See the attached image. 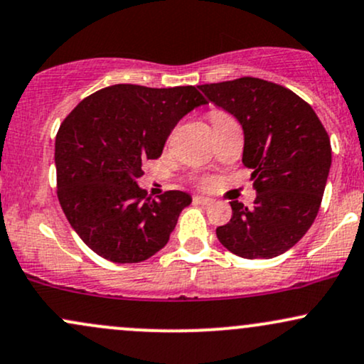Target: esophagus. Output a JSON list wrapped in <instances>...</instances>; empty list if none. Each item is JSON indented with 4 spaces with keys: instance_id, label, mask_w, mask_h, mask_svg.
<instances>
[{
    "instance_id": "1",
    "label": "esophagus",
    "mask_w": 364,
    "mask_h": 364,
    "mask_svg": "<svg viewBox=\"0 0 364 364\" xmlns=\"http://www.w3.org/2000/svg\"><path fill=\"white\" fill-rule=\"evenodd\" d=\"M195 202H196V203H200V205H210V203L214 202V200H212V198H208V196L196 195V196H195Z\"/></svg>"
}]
</instances>
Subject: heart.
<instances>
[{"instance_id": "heart-1", "label": "heart", "mask_w": 364, "mask_h": 364, "mask_svg": "<svg viewBox=\"0 0 364 364\" xmlns=\"http://www.w3.org/2000/svg\"><path fill=\"white\" fill-rule=\"evenodd\" d=\"M225 114H223V112H219V111H214V112H210V121H215V119H220V118H224Z\"/></svg>"}]
</instances>
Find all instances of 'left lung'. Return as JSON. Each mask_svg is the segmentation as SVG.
I'll use <instances>...</instances> for the list:
<instances>
[{
    "instance_id": "1",
    "label": "left lung",
    "mask_w": 364,
    "mask_h": 364,
    "mask_svg": "<svg viewBox=\"0 0 364 364\" xmlns=\"http://www.w3.org/2000/svg\"><path fill=\"white\" fill-rule=\"evenodd\" d=\"M207 102L232 114L245 135L243 164L253 169L257 198L232 200V217L217 228L237 257L274 258L306 235L327 185L332 149L318 116L294 92L260 78L198 85Z\"/></svg>"
}]
</instances>
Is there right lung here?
<instances>
[{
  "mask_svg": "<svg viewBox=\"0 0 364 364\" xmlns=\"http://www.w3.org/2000/svg\"><path fill=\"white\" fill-rule=\"evenodd\" d=\"M205 104L191 85L118 83L83 99L66 116L54 144L58 198L92 252L114 263H136L168 245L191 196L166 191L149 198L139 186L141 164L161 157L179 119Z\"/></svg>",
  "mask_w": 364,
  "mask_h": 364,
  "instance_id": "right-lung-1",
  "label": "right lung"
}]
</instances>
